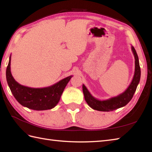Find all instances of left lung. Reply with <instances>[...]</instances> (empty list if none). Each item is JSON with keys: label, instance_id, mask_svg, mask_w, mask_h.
Wrapping results in <instances>:
<instances>
[{"label": "left lung", "instance_id": "obj_1", "mask_svg": "<svg viewBox=\"0 0 152 152\" xmlns=\"http://www.w3.org/2000/svg\"><path fill=\"white\" fill-rule=\"evenodd\" d=\"M131 50L134 56L135 69L133 78L129 86L127 89L119 95L110 98L106 100H99L95 98L88 91L84 84L82 86L83 93L84 98L88 104L93 108L98 111L109 112L113 111L127 104L133 96L134 92L136 91L137 86L140 80V67L139 64V60L137 56V51L133 46H131Z\"/></svg>", "mask_w": 152, "mask_h": 152}]
</instances>
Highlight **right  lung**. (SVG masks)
<instances>
[{"label":"right lung","mask_w":152,"mask_h":152,"mask_svg":"<svg viewBox=\"0 0 152 152\" xmlns=\"http://www.w3.org/2000/svg\"><path fill=\"white\" fill-rule=\"evenodd\" d=\"M11 56L6 69V80L15 99L22 106L34 110H46L54 108L72 76L43 88H33L19 84L12 76L10 70Z\"/></svg>","instance_id":"add662e5"}]
</instances>
